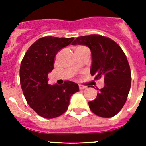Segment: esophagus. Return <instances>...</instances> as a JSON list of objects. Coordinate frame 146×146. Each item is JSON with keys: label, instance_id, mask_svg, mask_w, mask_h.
<instances>
[{"label": "esophagus", "instance_id": "1", "mask_svg": "<svg viewBox=\"0 0 146 146\" xmlns=\"http://www.w3.org/2000/svg\"><path fill=\"white\" fill-rule=\"evenodd\" d=\"M86 88V86H81V85H80V86H79V88L80 89V90Z\"/></svg>", "mask_w": 146, "mask_h": 146}]
</instances>
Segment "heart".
Segmentation results:
<instances>
[{"instance_id": "heart-1", "label": "heart", "mask_w": 146, "mask_h": 146, "mask_svg": "<svg viewBox=\"0 0 146 146\" xmlns=\"http://www.w3.org/2000/svg\"><path fill=\"white\" fill-rule=\"evenodd\" d=\"M80 48H84V47H77V49H80Z\"/></svg>"}]
</instances>
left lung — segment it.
Here are the masks:
<instances>
[{
	"label": "left lung",
	"instance_id": "left-lung-1",
	"mask_svg": "<svg viewBox=\"0 0 146 146\" xmlns=\"http://www.w3.org/2000/svg\"><path fill=\"white\" fill-rule=\"evenodd\" d=\"M72 44L85 45L91 50V74L104 80V87L97 89L96 99L88 102L89 108L98 116H115L126 103L131 88V71L126 55L114 41L99 35L78 37Z\"/></svg>",
	"mask_w": 146,
	"mask_h": 146
}]
</instances>
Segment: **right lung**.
Returning a JSON list of instances; mask_svg holds the SVG:
<instances>
[{
    "label": "right lung",
    "mask_w": 146,
    "mask_h": 146,
    "mask_svg": "<svg viewBox=\"0 0 146 146\" xmlns=\"http://www.w3.org/2000/svg\"><path fill=\"white\" fill-rule=\"evenodd\" d=\"M74 38L47 36L39 38L29 47L21 62L20 85L27 102L38 115L53 118L68 109L71 96L79 91L72 81L63 85L48 84V74L53 69L55 55L70 44Z\"/></svg>",
    "instance_id": "right-lung-1"
}]
</instances>
